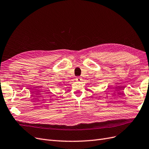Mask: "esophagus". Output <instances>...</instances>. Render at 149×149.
<instances>
[{"instance_id":"34e87169","label":"esophagus","mask_w":149,"mask_h":149,"mask_svg":"<svg viewBox=\"0 0 149 149\" xmlns=\"http://www.w3.org/2000/svg\"><path fill=\"white\" fill-rule=\"evenodd\" d=\"M76 80L77 81H80L81 80V78L80 76H77V77H76Z\"/></svg>"}]
</instances>
